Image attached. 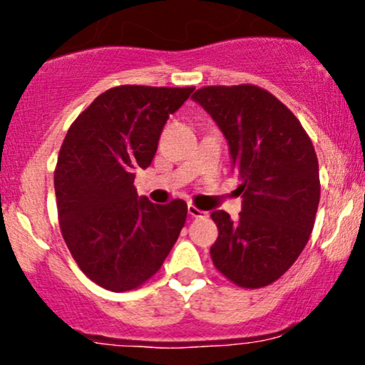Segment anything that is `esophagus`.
Returning <instances> with one entry per match:
<instances>
[{
	"mask_svg": "<svg viewBox=\"0 0 365 365\" xmlns=\"http://www.w3.org/2000/svg\"><path fill=\"white\" fill-rule=\"evenodd\" d=\"M188 215H190L192 217H206L209 216L207 211H202V209H197L195 206H192V204H188Z\"/></svg>",
	"mask_w": 365,
	"mask_h": 365,
	"instance_id": "34e87169",
	"label": "esophagus"
}]
</instances>
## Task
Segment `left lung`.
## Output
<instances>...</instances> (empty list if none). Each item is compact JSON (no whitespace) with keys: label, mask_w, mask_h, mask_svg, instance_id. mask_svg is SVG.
Segmentation results:
<instances>
[{"label":"left lung","mask_w":365,"mask_h":365,"mask_svg":"<svg viewBox=\"0 0 365 365\" xmlns=\"http://www.w3.org/2000/svg\"><path fill=\"white\" fill-rule=\"evenodd\" d=\"M228 140L240 178L242 212L211 215L220 235L216 269L244 288H261L287 273L311 237L321 183L316 150L297 116L257 86H209L192 96Z\"/></svg>","instance_id":"left-lung-1"}]
</instances>
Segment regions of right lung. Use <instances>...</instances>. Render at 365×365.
<instances>
[{"mask_svg":"<svg viewBox=\"0 0 365 365\" xmlns=\"http://www.w3.org/2000/svg\"><path fill=\"white\" fill-rule=\"evenodd\" d=\"M194 87L120 86L68 128L54 170L60 228L82 273L111 292L140 287L165 262L187 220L182 199L137 195L135 170L158 150L170 115Z\"/></svg>","mask_w":365,"mask_h":365,"instance_id":"obj_1","label":"right lung"}]
</instances>
